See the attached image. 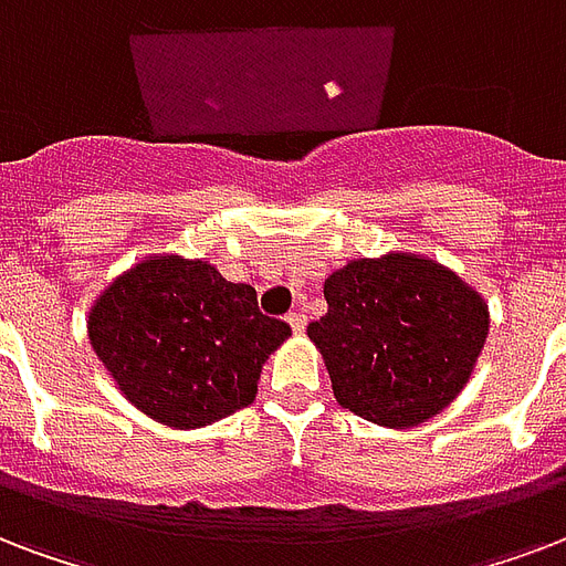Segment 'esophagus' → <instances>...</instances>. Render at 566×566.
I'll return each mask as SVG.
<instances>
[{"label": "esophagus", "mask_w": 566, "mask_h": 566, "mask_svg": "<svg viewBox=\"0 0 566 566\" xmlns=\"http://www.w3.org/2000/svg\"><path fill=\"white\" fill-rule=\"evenodd\" d=\"M287 323H291V329L300 335V332H305V323H308V317L302 312H291L287 314Z\"/></svg>", "instance_id": "34e87169"}]
</instances>
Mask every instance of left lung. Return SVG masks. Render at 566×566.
Listing matches in <instances>:
<instances>
[{
  "label": "left lung",
  "instance_id": "1",
  "mask_svg": "<svg viewBox=\"0 0 566 566\" xmlns=\"http://www.w3.org/2000/svg\"><path fill=\"white\" fill-rule=\"evenodd\" d=\"M329 312L308 338L340 407L379 427H416L463 391L490 332V308L424 254L356 258L323 284Z\"/></svg>",
  "mask_w": 566,
  "mask_h": 566
}]
</instances>
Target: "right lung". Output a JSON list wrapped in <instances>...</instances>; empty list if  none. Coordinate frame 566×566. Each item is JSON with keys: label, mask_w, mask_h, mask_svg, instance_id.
<instances>
[{"label": "right lung", "mask_w": 566, "mask_h": 566, "mask_svg": "<svg viewBox=\"0 0 566 566\" xmlns=\"http://www.w3.org/2000/svg\"><path fill=\"white\" fill-rule=\"evenodd\" d=\"M287 335V323L261 314L252 284L180 254L129 266L88 312V340L120 395L175 430L249 407Z\"/></svg>", "instance_id": "right-lung-1"}]
</instances>
